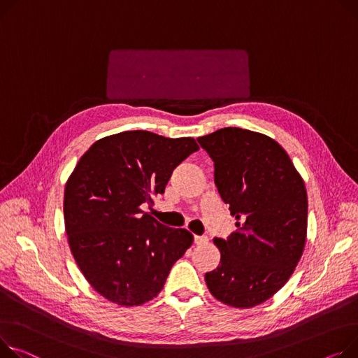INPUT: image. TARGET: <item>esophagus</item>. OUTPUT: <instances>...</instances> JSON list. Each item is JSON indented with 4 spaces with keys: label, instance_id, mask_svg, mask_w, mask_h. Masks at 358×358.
<instances>
[{
    "label": "esophagus",
    "instance_id": "esophagus-1",
    "mask_svg": "<svg viewBox=\"0 0 358 358\" xmlns=\"http://www.w3.org/2000/svg\"><path fill=\"white\" fill-rule=\"evenodd\" d=\"M208 242V239L206 236H194V243L196 245H206Z\"/></svg>",
    "mask_w": 358,
    "mask_h": 358
}]
</instances>
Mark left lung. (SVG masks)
Here are the masks:
<instances>
[{
	"instance_id": "obj_1",
	"label": "left lung",
	"mask_w": 358,
	"mask_h": 358,
	"mask_svg": "<svg viewBox=\"0 0 358 358\" xmlns=\"http://www.w3.org/2000/svg\"><path fill=\"white\" fill-rule=\"evenodd\" d=\"M214 162V182L236 217L227 241L214 239L219 266L204 275L220 302L252 308L275 295L302 256L308 197L289 155L264 134L223 128L197 138Z\"/></svg>"
}]
</instances>
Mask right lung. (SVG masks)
I'll use <instances>...</instances> for the list:
<instances>
[{"mask_svg":"<svg viewBox=\"0 0 358 358\" xmlns=\"http://www.w3.org/2000/svg\"><path fill=\"white\" fill-rule=\"evenodd\" d=\"M197 150L193 138L127 131L94 142L70 174L63 201L69 246L108 301H151L192 246L188 230L161 224L141 206L162 194L176 166Z\"/></svg>","mask_w":358,"mask_h":358,"instance_id":"obj_1","label":"right lung"}]
</instances>
